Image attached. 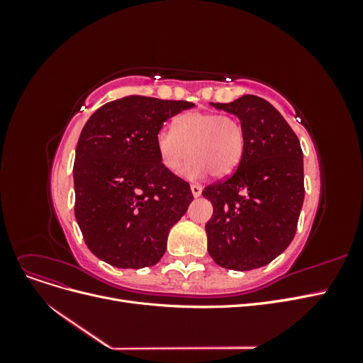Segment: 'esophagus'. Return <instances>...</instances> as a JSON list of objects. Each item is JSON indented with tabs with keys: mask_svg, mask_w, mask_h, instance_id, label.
Segmentation results:
<instances>
[{
	"mask_svg": "<svg viewBox=\"0 0 363 363\" xmlns=\"http://www.w3.org/2000/svg\"><path fill=\"white\" fill-rule=\"evenodd\" d=\"M191 191H192V195H194L195 199H196V196H200V195H201V191H203V188H201L200 184L194 183V184H191Z\"/></svg>",
	"mask_w": 363,
	"mask_h": 363,
	"instance_id": "obj_1",
	"label": "esophagus"
}]
</instances>
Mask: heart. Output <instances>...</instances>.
Instances as JSON below:
<instances>
[{"instance_id": "obj_1", "label": "heart", "mask_w": 363, "mask_h": 363, "mask_svg": "<svg viewBox=\"0 0 363 363\" xmlns=\"http://www.w3.org/2000/svg\"><path fill=\"white\" fill-rule=\"evenodd\" d=\"M160 162L171 172H177L184 160L192 159L183 174L189 179L211 172L223 179L233 174L247 148L245 127L230 115L192 111L180 115L172 128H162L156 136Z\"/></svg>"}]
</instances>
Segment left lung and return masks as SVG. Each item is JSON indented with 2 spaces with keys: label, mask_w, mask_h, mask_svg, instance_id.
I'll use <instances>...</instances> for the list:
<instances>
[{
  "label": "left lung",
  "mask_w": 363,
  "mask_h": 363,
  "mask_svg": "<svg viewBox=\"0 0 363 363\" xmlns=\"http://www.w3.org/2000/svg\"><path fill=\"white\" fill-rule=\"evenodd\" d=\"M212 106L240 119L247 148L232 175L203 191L213 206L206 224L208 255L227 269L265 267L296 232L304 201L300 140L277 108L256 95Z\"/></svg>",
  "instance_id": "left-lung-1"
}]
</instances>
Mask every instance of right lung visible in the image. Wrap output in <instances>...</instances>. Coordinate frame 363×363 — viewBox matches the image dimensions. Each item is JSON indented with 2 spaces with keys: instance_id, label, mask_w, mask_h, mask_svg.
<instances>
[{
  "instance_id": "1",
  "label": "right lung",
  "mask_w": 363,
  "mask_h": 363,
  "mask_svg": "<svg viewBox=\"0 0 363 363\" xmlns=\"http://www.w3.org/2000/svg\"><path fill=\"white\" fill-rule=\"evenodd\" d=\"M189 101L128 95L84 124L74 160L75 219L94 255L116 268L156 265L194 195L163 167L156 136Z\"/></svg>"
}]
</instances>
